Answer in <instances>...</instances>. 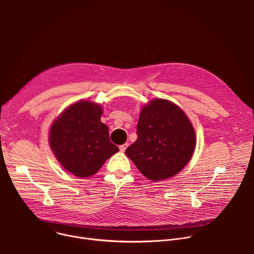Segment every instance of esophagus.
<instances>
[{
	"mask_svg": "<svg viewBox=\"0 0 254 254\" xmlns=\"http://www.w3.org/2000/svg\"><path fill=\"white\" fill-rule=\"evenodd\" d=\"M128 147V143L127 142H126V143H124V144H122V146H120V150H121V152L122 153H124L126 150H127V148Z\"/></svg>",
	"mask_w": 254,
	"mask_h": 254,
	"instance_id": "obj_1",
	"label": "esophagus"
}]
</instances>
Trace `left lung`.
I'll use <instances>...</instances> for the list:
<instances>
[{
	"label": "left lung",
	"mask_w": 254,
	"mask_h": 254,
	"mask_svg": "<svg viewBox=\"0 0 254 254\" xmlns=\"http://www.w3.org/2000/svg\"><path fill=\"white\" fill-rule=\"evenodd\" d=\"M136 133L126 155L154 182L177 175L195 151L194 127L185 113L170 100L155 98L143 105Z\"/></svg>",
	"instance_id": "obj_1"
}]
</instances>
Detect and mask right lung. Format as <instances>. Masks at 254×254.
Instances as JSON below:
<instances>
[{
	"instance_id": "1",
	"label": "right lung",
	"mask_w": 254,
	"mask_h": 254,
	"mask_svg": "<svg viewBox=\"0 0 254 254\" xmlns=\"http://www.w3.org/2000/svg\"><path fill=\"white\" fill-rule=\"evenodd\" d=\"M101 115L100 104L81 100L68 106L51 126L50 148L61 166L76 177L94 175L120 151L110 140Z\"/></svg>"
}]
</instances>
